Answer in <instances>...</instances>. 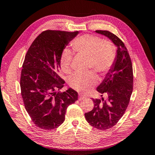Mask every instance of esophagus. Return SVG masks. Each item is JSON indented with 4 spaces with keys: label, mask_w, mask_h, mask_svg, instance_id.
Returning a JSON list of instances; mask_svg holds the SVG:
<instances>
[{
    "label": "esophagus",
    "mask_w": 155,
    "mask_h": 155,
    "mask_svg": "<svg viewBox=\"0 0 155 155\" xmlns=\"http://www.w3.org/2000/svg\"><path fill=\"white\" fill-rule=\"evenodd\" d=\"M78 98H79V100H82L84 98H85V96L83 95L82 94H79V95H78Z\"/></svg>",
    "instance_id": "esophagus-1"
}]
</instances>
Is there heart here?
<instances>
[{"instance_id":"heart-1","label":"heart","mask_w":155,"mask_h":155,"mask_svg":"<svg viewBox=\"0 0 155 155\" xmlns=\"http://www.w3.org/2000/svg\"><path fill=\"white\" fill-rule=\"evenodd\" d=\"M72 49L77 55L88 59V68L96 72L105 74L114 65L116 52L113 44L103 41L101 38L91 35H84L72 42ZM72 52L65 49L61 56L59 65L65 74L72 72ZM98 82V77L93 72L87 74H75L69 78L68 83L74 90L85 92L91 90Z\"/></svg>"}]
</instances>
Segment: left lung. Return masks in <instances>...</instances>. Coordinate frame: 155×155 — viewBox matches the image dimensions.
<instances>
[{
	"mask_svg": "<svg viewBox=\"0 0 155 155\" xmlns=\"http://www.w3.org/2000/svg\"><path fill=\"white\" fill-rule=\"evenodd\" d=\"M96 33L109 38L117 47L114 65L98 87L102 99H94V108L85 113L87 122L99 130L111 128L118 122L129 104L133 90L132 62L127 47L120 39L109 31Z\"/></svg>",
	"mask_w": 155,
	"mask_h": 155,
	"instance_id": "left-lung-1",
	"label": "left lung"
}]
</instances>
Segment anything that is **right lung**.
I'll return each mask as SVG.
<instances>
[{
    "label": "right lung",
    "mask_w": 155,
    "mask_h": 155,
    "mask_svg": "<svg viewBox=\"0 0 155 155\" xmlns=\"http://www.w3.org/2000/svg\"><path fill=\"white\" fill-rule=\"evenodd\" d=\"M78 31L46 30L31 44L25 55L20 77L21 94L31 120L41 129L59 127L70 104L78 100L72 88L61 92L65 81L59 76L63 51Z\"/></svg>",
    "instance_id": "obj_1"
}]
</instances>
